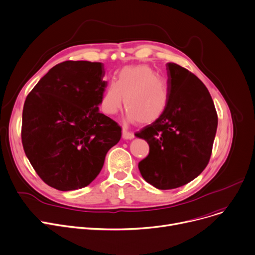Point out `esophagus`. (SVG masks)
Instances as JSON below:
<instances>
[{
  "label": "esophagus",
  "instance_id": "obj_1",
  "mask_svg": "<svg viewBox=\"0 0 255 255\" xmlns=\"http://www.w3.org/2000/svg\"><path fill=\"white\" fill-rule=\"evenodd\" d=\"M133 133L131 132V131H128V129H126V128H123V138L125 139V140H131V139H133Z\"/></svg>",
  "mask_w": 255,
  "mask_h": 255
}]
</instances>
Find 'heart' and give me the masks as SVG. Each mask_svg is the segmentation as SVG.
<instances>
[{"instance_id": "heart-1", "label": "heart", "mask_w": 255, "mask_h": 255, "mask_svg": "<svg viewBox=\"0 0 255 255\" xmlns=\"http://www.w3.org/2000/svg\"><path fill=\"white\" fill-rule=\"evenodd\" d=\"M125 100L128 122L149 125L156 122L168 109L170 86L147 65L128 66L116 75L101 99L102 111L114 115Z\"/></svg>"}]
</instances>
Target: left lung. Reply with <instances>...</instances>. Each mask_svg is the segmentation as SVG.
Returning <instances> with one entry per match:
<instances>
[{"label": "left lung", "instance_id": "left-lung-1", "mask_svg": "<svg viewBox=\"0 0 255 255\" xmlns=\"http://www.w3.org/2000/svg\"><path fill=\"white\" fill-rule=\"evenodd\" d=\"M167 70L168 109L134 133L149 145V154L139 162L142 177L163 190L180 187L204 171L218 124L213 100L196 75L174 63H168Z\"/></svg>", "mask_w": 255, "mask_h": 255}]
</instances>
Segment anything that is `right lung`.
Wrapping results in <instances>:
<instances>
[{"label":"right lung","mask_w":255,"mask_h":255,"mask_svg":"<svg viewBox=\"0 0 255 255\" xmlns=\"http://www.w3.org/2000/svg\"><path fill=\"white\" fill-rule=\"evenodd\" d=\"M102 63L67 61L51 68L25 99L21 141L42 180L62 190L92 183L122 128L99 111L107 86Z\"/></svg>","instance_id":"obj_1"}]
</instances>
